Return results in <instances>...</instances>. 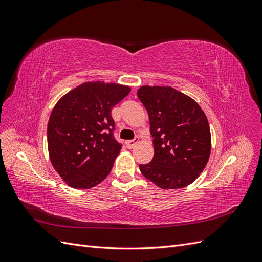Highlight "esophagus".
<instances>
[{
  "label": "esophagus",
  "mask_w": 262,
  "mask_h": 262,
  "mask_svg": "<svg viewBox=\"0 0 262 262\" xmlns=\"http://www.w3.org/2000/svg\"><path fill=\"white\" fill-rule=\"evenodd\" d=\"M138 142H139V139H138V138H137V139H134V140L126 141V142H125L126 147H128V148H133L134 146H136V145L138 144Z\"/></svg>",
  "instance_id": "34e87169"
}]
</instances>
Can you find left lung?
<instances>
[{
	"mask_svg": "<svg viewBox=\"0 0 262 262\" xmlns=\"http://www.w3.org/2000/svg\"><path fill=\"white\" fill-rule=\"evenodd\" d=\"M138 97L148 114L154 156L139 165L161 189L189 186L200 176L211 154L208 118L198 102L171 86L143 85Z\"/></svg>",
	"mask_w": 262,
	"mask_h": 262,
	"instance_id": "8db88e82",
	"label": "left lung"
}]
</instances>
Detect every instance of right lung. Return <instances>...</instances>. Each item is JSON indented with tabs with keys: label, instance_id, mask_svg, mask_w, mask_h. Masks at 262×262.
I'll return each instance as SVG.
<instances>
[{
	"label": "right lung",
	"instance_id": "right-lung-1",
	"mask_svg": "<svg viewBox=\"0 0 262 262\" xmlns=\"http://www.w3.org/2000/svg\"><path fill=\"white\" fill-rule=\"evenodd\" d=\"M131 87L102 81L85 82L53 107L47 128L51 165L74 189H91L112 170L121 145L113 137L112 109Z\"/></svg>",
	"mask_w": 262,
	"mask_h": 262
}]
</instances>
